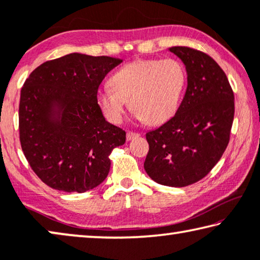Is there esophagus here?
Instances as JSON below:
<instances>
[{
	"mask_svg": "<svg viewBox=\"0 0 260 260\" xmlns=\"http://www.w3.org/2000/svg\"><path fill=\"white\" fill-rule=\"evenodd\" d=\"M139 135H140L139 133H135V132L128 131V132H127V140H133V139L138 138Z\"/></svg>",
	"mask_w": 260,
	"mask_h": 260,
	"instance_id": "esophagus-1",
	"label": "esophagus"
}]
</instances>
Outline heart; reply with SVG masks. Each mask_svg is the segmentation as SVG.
I'll return each instance as SVG.
<instances>
[{
	"label": "heart",
	"instance_id": "obj_1",
	"mask_svg": "<svg viewBox=\"0 0 260 260\" xmlns=\"http://www.w3.org/2000/svg\"><path fill=\"white\" fill-rule=\"evenodd\" d=\"M187 72L174 58L132 61L110 78L111 88L96 94L104 117L118 125L123 120L127 102L139 120L160 125L174 117L183 94Z\"/></svg>",
	"mask_w": 260,
	"mask_h": 260
}]
</instances>
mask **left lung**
<instances>
[{
	"mask_svg": "<svg viewBox=\"0 0 260 260\" xmlns=\"http://www.w3.org/2000/svg\"><path fill=\"white\" fill-rule=\"evenodd\" d=\"M169 51L183 61L188 86L175 115L146 134V173L157 183L185 187L207 176L230 140L235 96L226 75L212 58L188 46Z\"/></svg>",
	"mask_w": 260,
	"mask_h": 260,
	"instance_id": "1",
	"label": "left lung"
}]
</instances>
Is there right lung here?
<instances>
[{"label": "right lung", "instance_id": "right-lung-1", "mask_svg": "<svg viewBox=\"0 0 260 260\" xmlns=\"http://www.w3.org/2000/svg\"><path fill=\"white\" fill-rule=\"evenodd\" d=\"M121 61L75 52L45 61L25 80L19 141L30 167L49 187L85 192L107 177L110 154L126 142V132L106 121L96 94Z\"/></svg>", "mask_w": 260, "mask_h": 260}]
</instances>
